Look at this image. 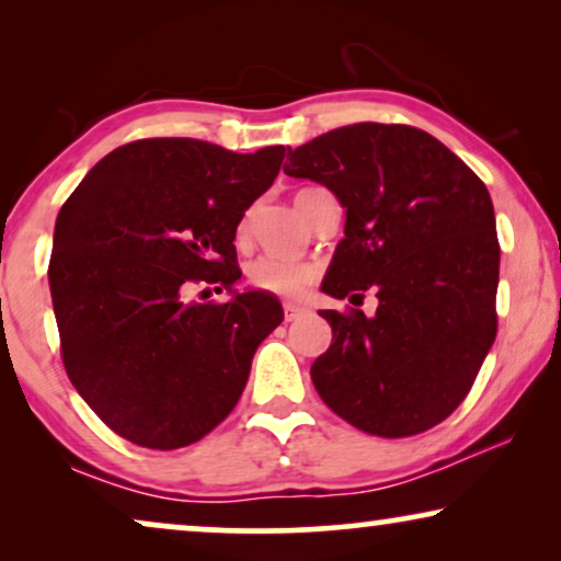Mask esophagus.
Returning a JSON list of instances; mask_svg holds the SVG:
<instances>
[{"label": "esophagus", "mask_w": 561, "mask_h": 561, "mask_svg": "<svg viewBox=\"0 0 561 561\" xmlns=\"http://www.w3.org/2000/svg\"><path fill=\"white\" fill-rule=\"evenodd\" d=\"M304 313H306L304 306H298V304H283V317H286V321L301 319Z\"/></svg>", "instance_id": "esophagus-1"}]
</instances>
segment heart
I'll use <instances>...</instances> for the list:
<instances>
[{
  "label": "heart",
  "instance_id": "obj_1",
  "mask_svg": "<svg viewBox=\"0 0 561 561\" xmlns=\"http://www.w3.org/2000/svg\"><path fill=\"white\" fill-rule=\"evenodd\" d=\"M250 283L267 294L283 298H301L313 280H317V265L304 260H290L283 255H260L248 265Z\"/></svg>",
  "mask_w": 561,
  "mask_h": 561
}]
</instances>
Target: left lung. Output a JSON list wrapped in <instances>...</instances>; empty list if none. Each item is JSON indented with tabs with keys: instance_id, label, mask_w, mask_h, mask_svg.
<instances>
[{
	"instance_id": "left-lung-1",
	"label": "left lung",
	"mask_w": 561,
	"mask_h": 561,
	"mask_svg": "<svg viewBox=\"0 0 561 561\" xmlns=\"http://www.w3.org/2000/svg\"><path fill=\"white\" fill-rule=\"evenodd\" d=\"M288 156L283 171L347 209L321 290L378 296L375 317L319 311L332 344L311 365L313 388L359 432H426L465 401L495 342L501 244L485 183L409 125L359 122Z\"/></svg>"
}]
</instances>
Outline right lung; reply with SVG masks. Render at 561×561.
<instances>
[{
	"label": "right lung",
	"instance_id": "right-lung-1",
	"mask_svg": "<svg viewBox=\"0 0 561 561\" xmlns=\"http://www.w3.org/2000/svg\"><path fill=\"white\" fill-rule=\"evenodd\" d=\"M286 148L232 152L191 137L112 150L60 206L48 267L68 378L112 432L188 447L240 401L252 355L283 321L240 280L234 234ZM194 282L227 305H188Z\"/></svg>",
	"mask_w": 561,
	"mask_h": 561
}]
</instances>
